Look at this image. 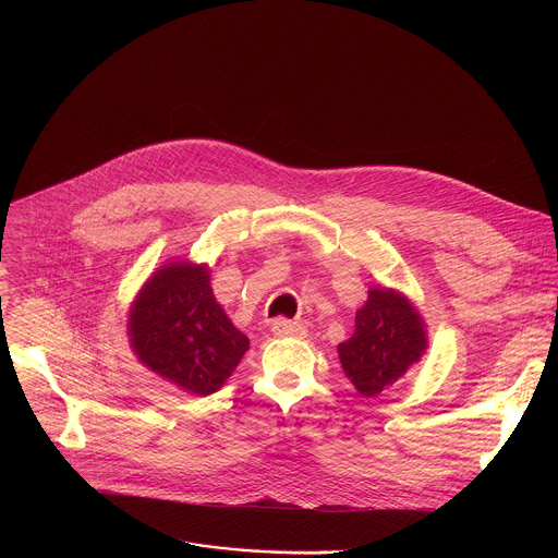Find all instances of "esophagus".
<instances>
[{"label": "esophagus", "mask_w": 558, "mask_h": 558, "mask_svg": "<svg viewBox=\"0 0 558 558\" xmlns=\"http://www.w3.org/2000/svg\"><path fill=\"white\" fill-rule=\"evenodd\" d=\"M271 331H274V336H278V338H284V336L304 338V336H306V327H304V325L293 323V320H287V317H276V320L271 323Z\"/></svg>", "instance_id": "34e87169"}]
</instances>
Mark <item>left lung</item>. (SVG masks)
<instances>
[{
  "label": "left lung",
  "mask_w": 558,
  "mask_h": 558,
  "mask_svg": "<svg viewBox=\"0 0 558 558\" xmlns=\"http://www.w3.org/2000/svg\"><path fill=\"white\" fill-rule=\"evenodd\" d=\"M426 351V331L415 306L400 293L371 289L355 313L353 336L338 347L353 386L373 397L400 379Z\"/></svg>",
  "instance_id": "8db88e82"
}]
</instances>
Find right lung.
Returning a JSON list of instances; mask_svg holds the SVG:
<instances>
[{
	"instance_id": "obj_1",
	"label": "right lung",
	"mask_w": 558,
	"mask_h": 558,
	"mask_svg": "<svg viewBox=\"0 0 558 558\" xmlns=\"http://www.w3.org/2000/svg\"><path fill=\"white\" fill-rule=\"evenodd\" d=\"M130 342L138 360L194 395L216 392L250 349L216 302L205 265L158 269L130 311Z\"/></svg>"
}]
</instances>
